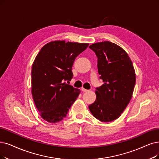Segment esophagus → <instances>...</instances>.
<instances>
[{
  "label": "esophagus",
  "instance_id": "1",
  "mask_svg": "<svg viewBox=\"0 0 159 159\" xmlns=\"http://www.w3.org/2000/svg\"><path fill=\"white\" fill-rule=\"evenodd\" d=\"M81 91H83V92H87V91H88L89 90L86 89H85V88H84V87H81Z\"/></svg>",
  "mask_w": 159,
  "mask_h": 159
}]
</instances>
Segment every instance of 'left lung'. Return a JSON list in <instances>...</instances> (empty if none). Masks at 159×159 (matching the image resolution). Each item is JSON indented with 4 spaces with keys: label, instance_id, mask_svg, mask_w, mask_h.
Instances as JSON below:
<instances>
[{
    "label": "left lung",
    "instance_id": "obj_1",
    "mask_svg": "<svg viewBox=\"0 0 159 159\" xmlns=\"http://www.w3.org/2000/svg\"><path fill=\"white\" fill-rule=\"evenodd\" d=\"M98 57V71L104 84L97 88L96 100L89 106L93 116L102 122L117 119L129 104L136 83L132 62L125 51L109 41L89 46Z\"/></svg>",
    "mask_w": 159,
    "mask_h": 159
}]
</instances>
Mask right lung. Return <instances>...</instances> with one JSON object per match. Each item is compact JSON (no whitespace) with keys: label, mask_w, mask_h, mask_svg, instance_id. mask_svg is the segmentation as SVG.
<instances>
[{"label":"right lung","mask_w":159,"mask_h":159,"mask_svg":"<svg viewBox=\"0 0 159 159\" xmlns=\"http://www.w3.org/2000/svg\"><path fill=\"white\" fill-rule=\"evenodd\" d=\"M88 43L50 42L36 55L31 71L32 95L43 119L55 123L66 116L80 90L63 81L72 78V68L76 57Z\"/></svg>","instance_id":"add662e5"}]
</instances>
